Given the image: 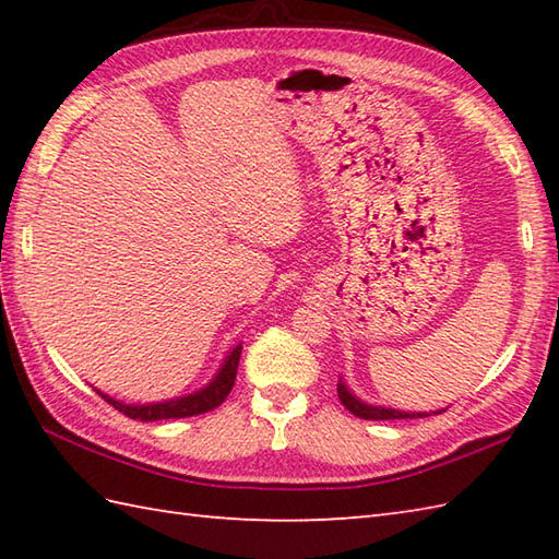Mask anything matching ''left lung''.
Here are the masks:
<instances>
[{"label": "left lung", "mask_w": 559, "mask_h": 559, "mask_svg": "<svg viewBox=\"0 0 559 559\" xmlns=\"http://www.w3.org/2000/svg\"><path fill=\"white\" fill-rule=\"evenodd\" d=\"M338 399L343 406H346L353 415H358L362 420H413V418H427L430 413H406L396 408H382V406H370V403H362L355 399L348 386L338 382Z\"/></svg>", "instance_id": "left-lung-1"}]
</instances>
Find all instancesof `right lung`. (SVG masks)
<instances>
[{
	"label": "right lung",
	"mask_w": 559,
	"mask_h": 559,
	"mask_svg": "<svg viewBox=\"0 0 559 559\" xmlns=\"http://www.w3.org/2000/svg\"><path fill=\"white\" fill-rule=\"evenodd\" d=\"M240 353H242V346H235L228 358H225V362L221 365L218 374L213 377V382L204 389L194 391V394H189V396H180V399L163 401V403H148V406H129V403L115 401L108 394H103V391H98V394L108 401L112 408L124 413L127 418H132V420L153 423V420H170V418H192V415H201V413L218 408L221 403L228 399L230 389L235 384Z\"/></svg>",
	"instance_id": "obj_1"
}]
</instances>
